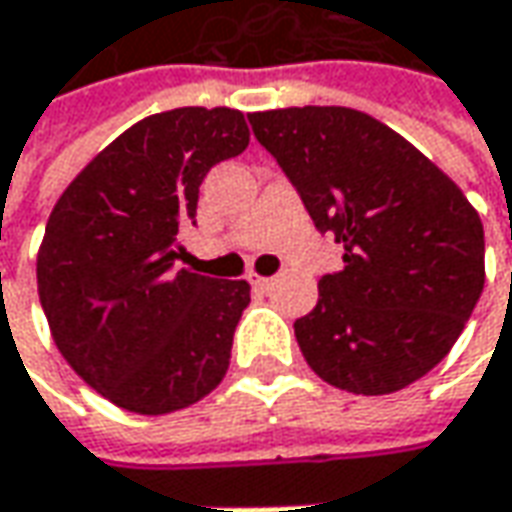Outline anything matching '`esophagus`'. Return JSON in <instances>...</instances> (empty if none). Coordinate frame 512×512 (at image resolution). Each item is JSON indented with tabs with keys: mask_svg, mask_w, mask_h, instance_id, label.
<instances>
[{
	"mask_svg": "<svg viewBox=\"0 0 512 512\" xmlns=\"http://www.w3.org/2000/svg\"><path fill=\"white\" fill-rule=\"evenodd\" d=\"M247 282L256 287V290H267V287L273 285V279H270V276H259V273H253V270L247 273Z\"/></svg>",
	"mask_w": 512,
	"mask_h": 512,
	"instance_id": "34e87169",
	"label": "esophagus"
}]
</instances>
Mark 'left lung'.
<instances>
[{
	"instance_id": "obj_1",
	"label": "left lung",
	"mask_w": 512,
	"mask_h": 512,
	"mask_svg": "<svg viewBox=\"0 0 512 512\" xmlns=\"http://www.w3.org/2000/svg\"><path fill=\"white\" fill-rule=\"evenodd\" d=\"M313 225L344 245L296 319L313 373L356 393H396L450 353L484 287V227L459 185L384 122L353 108L247 116Z\"/></svg>"
}]
</instances>
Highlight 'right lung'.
<instances>
[{
	"mask_svg": "<svg viewBox=\"0 0 512 512\" xmlns=\"http://www.w3.org/2000/svg\"><path fill=\"white\" fill-rule=\"evenodd\" d=\"M247 142L242 110L153 113L93 156L50 210L36 256L50 336L122 410L173 413L225 379L250 285L179 267V227L196 219L207 170Z\"/></svg>",
	"mask_w": 512,
	"mask_h": 512,
	"instance_id": "add662e5",
	"label": "right lung"
}]
</instances>
